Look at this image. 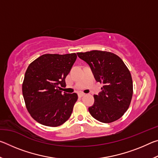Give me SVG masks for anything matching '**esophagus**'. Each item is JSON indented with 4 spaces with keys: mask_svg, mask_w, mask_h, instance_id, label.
<instances>
[{
    "mask_svg": "<svg viewBox=\"0 0 158 158\" xmlns=\"http://www.w3.org/2000/svg\"><path fill=\"white\" fill-rule=\"evenodd\" d=\"M78 95H79V97H83V96L85 95V93H79V94H78Z\"/></svg>",
    "mask_w": 158,
    "mask_h": 158,
    "instance_id": "obj_1",
    "label": "esophagus"
}]
</instances>
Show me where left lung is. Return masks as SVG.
<instances>
[{"label": "left lung", "instance_id": "1", "mask_svg": "<svg viewBox=\"0 0 158 158\" xmlns=\"http://www.w3.org/2000/svg\"><path fill=\"white\" fill-rule=\"evenodd\" d=\"M77 55L89 64L96 81L103 84L102 92L94 95V105L89 108L90 115L105 123L117 121L129 108L132 98L130 70L121 58L111 52L93 50Z\"/></svg>", "mask_w": 158, "mask_h": 158}]
</instances>
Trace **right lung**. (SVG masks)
Returning a JSON list of instances; mask_svg holds the SVG:
<instances>
[{
  "label": "right lung",
  "mask_w": 158,
  "mask_h": 158,
  "mask_svg": "<svg viewBox=\"0 0 158 158\" xmlns=\"http://www.w3.org/2000/svg\"><path fill=\"white\" fill-rule=\"evenodd\" d=\"M75 53L42 55L26 69L22 93L31 117L42 125L57 127L70 117L78 95L62 93L65 78L77 59Z\"/></svg>",
  "instance_id": "right-lung-1"
}]
</instances>
